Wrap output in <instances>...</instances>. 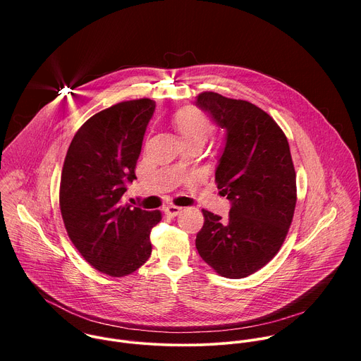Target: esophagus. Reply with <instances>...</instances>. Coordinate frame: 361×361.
Listing matches in <instances>:
<instances>
[{"mask_svg":"<svg viewBox=\"0 0 361 361\" xmlns=\"http://www.w3.org/2000/svg\"><path fill=\"white\" fill-rule=\"evenodd\" d=\"M164 213L169 216V217H176L181 213V207H177V205H167V207L164 209Z\"/></svg>","mask_w":361,"mask_h":361,"instance_id":"obj_1","label":"esophagus"}]
</instances>
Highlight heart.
<instances>
[{"mask_svg":"<svg viewBox=\"0 0 361 361\" xmlns=\"http://www.w3.org/2000/svg\"><path fill=\"white\" fill-rule=\"evenodd\" d=\"M170 123L184 144L202 145L214 133L213 123L192 109L180 110L171 117Z\"/></svg>","mask_w":361,"mask_h":361,"instance_id":"b5f03b06","label":"heart"}]
</instances>
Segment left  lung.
I'll return each mask as SVG.
<instances>
[{"label": "left lung", "mask_w": 361, "mask_h": 361, "mask_svg": "<svg viewBox=\"0 0 361 361\" xmlns=\"http://www.w3.org/2000/svg\"><path fill=\"white\" fill-rule=\"evenodd\" d=\"M197 106L227 131L216 183L231 209L227 220L202 210L195 247L220 276L244 279L273 260L291 226L297 187L290 145L279 124L248 101L204 91Z\"/></svg>", "instance_id": "8db88e82"}]
</instances>
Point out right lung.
<instances>
[{
	"instance_id": "add662e5",
	"label": "right lung",
	"mask_w": 361,
	"mask_h": 361,
	"mask_svg": "<svg viewBox=\"0 0 361 361\" xmlns=\"http://www.w3.org/2000/svg\"><path fill=\"white\" fill-rule=\"evenodd\" d=\"M156 101L118 102L88 118L64 160L60 210L67 234L84 260L111 277L138 270L151 254L149 231L161 213L124 204L135 180L142 138Z\"/></svg>"
}]
</instances>
